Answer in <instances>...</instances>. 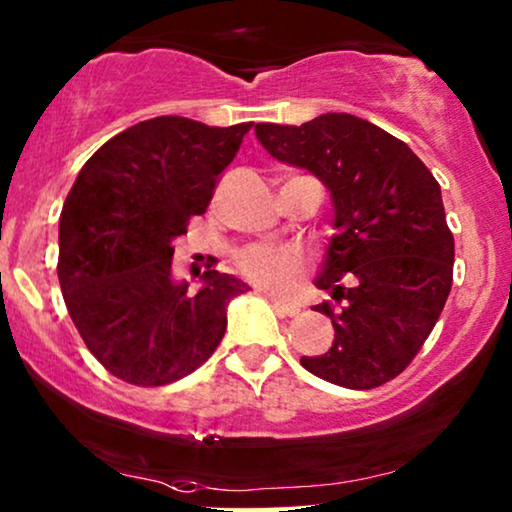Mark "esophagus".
Wrapping results in <instances>:
<instances>
[{"label": "esophagus", "instance_id": "esophagus-1", "mask_svg": "<svg viewBox=\"0 0 512 512\" xmlns=\"http://www.w3.org/2000/svg\"><path fill=\"white\" fill-rule=\"evenodd\" d=\"M258 292L266 296V299L270 301V304H273V308H275L277 313H282V315H296V313H299V306L292 304V301L282 299V296L268 292V289H258Z\"/></svg>", "mask_w": 512, "mask_h": 512}]
</instances>
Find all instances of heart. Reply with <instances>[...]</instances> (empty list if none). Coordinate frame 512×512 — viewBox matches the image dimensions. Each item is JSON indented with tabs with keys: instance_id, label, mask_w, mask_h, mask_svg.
Returning a JSON list of instances; mask_svg holds the SVG:
<instances>
[{
	"instance_id": "1",
	"label": "heart",
	"mask_w": 512,
	"mask_h": 512,
	"mask_svg": "<svg viewBox=\"0 0 512 512\" xmlns=\"http://www.w3.org/2000/svg\"><path fill=\"white\" fill-rule=\"evenodd\" d=\"M237 268L246 280L268 289H287L304 270V258L292 246L256 244L237 256Z\"/></svg>"
}]
</instances>
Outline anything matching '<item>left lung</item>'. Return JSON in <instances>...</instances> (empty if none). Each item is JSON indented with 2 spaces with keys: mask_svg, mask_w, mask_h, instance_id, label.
<instances>
[{
  "mask_svg": "<svg viewBox=\"0 0 512 512\" xmlns=\"http://www.w3.org/2000/svg\"><path fill=\"white\" fill-rule=\"evenodd\" d=\"M268 154L330 189L337 235L315 287L334 304V342L301 365L346 389H375L418 356L453 282V235L439 182L406 142L351 113L304 125L258 123Z\"/></svg>",
  "mask_w": 512,
  "mask_h": 512,
  "instance_id": "left-lung-1",
  "label": "left lung"
}]
</instances>
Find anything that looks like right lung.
I'll list each match as a JSON object with an SVG mask.
<instances>
[{"label": "right lung", "instance_id": "1", "mask_svg": "<svg viewBox=\"0 0 512 512\" xmlns=\"http://www.w3.org/2000/svg\"><path fill=\"white\" fill-rule=\"evenodd\" d=\"M249 128L142 121L94 151L63 201V301L82 342L118 380L163 387L218 349L227 304L249 285L208 266L192 292L173 280V239L206 211Z\"/></svg>", "mask_w": 512, "mask_h": 512}]
</instances>
